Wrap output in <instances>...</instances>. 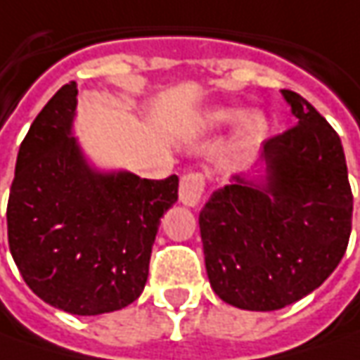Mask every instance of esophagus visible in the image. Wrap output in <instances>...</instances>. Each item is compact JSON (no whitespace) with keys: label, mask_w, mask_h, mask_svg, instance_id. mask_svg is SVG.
Here are the masks:
<instances>
[{"label":"esophagus","mask_w":360,"mask_h":360,"mask_svg":"<svg viewBox=\"0 0 360 360\" xmlns=\"http://www.w3.org/2000/svg\"><path fill=\"white\" fill-rule=\"evenodd\" d=\"M205 191V175L202 173H187L181 177L179 199L185 207H197Z\"/></svg>","instance_id":"esophagus-1"}]
</instances>
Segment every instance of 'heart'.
Masks as SVG:
<instances>
[{"label":"heart","mask_w":360,"mask_h":360,"mask_svg":"<svg viewBox=\"0 0 360 360\" xmlns=\"http://www.w3.org/2000/svg\"><path fill=\"white\" fill-rule=\"evenodd\" d=\"M236 120L238 129H236V146L240 149H254L262 143L268 136V120L262 114H246L242 116L240 108H231V106H219V108L207 110L202 114V128L205 129H217L231 126Z\"/></svg>","instance_id":"obj_1"}]
</instances>
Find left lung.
Masks as SVG:
<instances>
[{
	"label": "left lung",
	"mask_w": 360,
	"mask_h": 360,
	"mask_svg": "<svg viewBox=\"0 0 360 360\" xmlns=\"http://www.w3.org/2000/svg\"><path fill=\"white\" fill-rule=\"evenodd\" d=\"M282 94L295 126L264 141L266 177L234 175L199 214L211 288L248 311L282 309L314 292L339 266L351 236L341 139L305 98Z\"/></svg>",
	"instance_id": "8db88e82"
}]
</instances>
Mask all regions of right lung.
Instances as JSON below:
<instances>
[{
	"label": "right lung",
	"instance_id": "obj_1",
	"mask_svg": "<svg viewBox=\"0 0 360 360\" xmlns=\"http://www.w3.org/2000/svg\"><path fill=\"white\" fill-rule=\"evenodd\" d=\"M77 94V82L60 88L21 141L7 240L43 302L72 315H100L143 292L151 246L163 212L177 200L179 177L92 169L70 136Z\"/></svg>",
	"mask_w": 360,
	"mask_h": 360
}]
</instances>
